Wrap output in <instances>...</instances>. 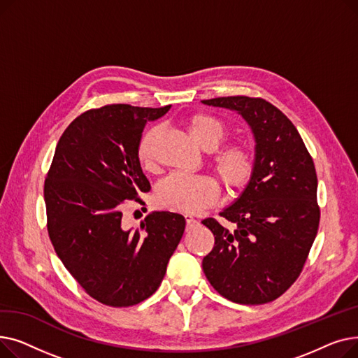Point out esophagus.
<instances>
[{
  "label": "esophagus",
  "mask_w": 358,
  "mask_h": 358,
  "mask_svg": "<svg viewBox=\"0 0 358 358\" xmlns=\"http://www.w3.org/2000/svg\"><path fill=\"white\" fill-rule=\"evenodd\" d=\"M185 217V224H187V229H192V228H194L196 227V224L199 223L192 215H185L184 216Z\"/></svg>",
  "instance_id": "obj_1"
}]
</instances>
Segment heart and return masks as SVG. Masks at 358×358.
I'll list each match as a JSON object with an SVG mask.
<instances>
[{"label": "heart", "mask_w": 358, "mask_h": 358, "mask_svg": "<svg viewBox=\"0 0 358 358\" xmlns=\"http://www.w3.org/2000/svg\"><path fill=\"white\" fill-rule=\"evenodd\" d=\"M192 138L204 149H216L227 138L224 123L208 113H196L187 120ZM159 129H146L136 145L139 164L150 169L155 164V141ZM212 166L229 192L245 189L254 176V159L245 145L231 143L212 155ZM220 196L219 181L206 174L173 173L159 181L155 200L162 208L182 213H197L215 204Z\"/></svg>", "instance_id": "heart-1"}]
</instances>
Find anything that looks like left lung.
Instances as JSON below:
<instances>
[{"instance_id":"obj_1","label":"left lung","mask_w":358,"mask_h":358,"mask_svg":"<svg viewBox=\"0 0 358 358\" xmlns=\"http://www.w3.org/2000/svg\"><path fill=\"white\" fill-rule=\"evenodd\" d=\"M204 104L238 111L255 138L254 176L241 197L220 212L228 229L208 217L215 236L203 258L213 289L241 305L275 300L303 270L319 228L315 164L294 124L264 99L231 96Z\"/></svg>"}]
</instances>
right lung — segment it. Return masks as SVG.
<instances>
[{
  "label": "right lung",
  "mask_w": 358,
  "mask_h": 358,
  "mask_svg": "<svg viewBox=\"0 0 358 358\" xmlns=\"http://www.w3.org/2000/svg\"><path fill=\"white\" fill-rule=\"evenodd\" d=\"M159 108L108 104L84 111L62 134L45 180L48 234L65 268L97 302L135 306L159 287L184 234L178 213L154 212L141 228L123 227L129 200L150 185L136 157L148 120Z\"/></svg>",
  "instance_id": "obj_1"
}]
</instances>
